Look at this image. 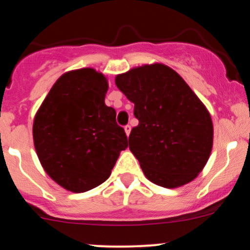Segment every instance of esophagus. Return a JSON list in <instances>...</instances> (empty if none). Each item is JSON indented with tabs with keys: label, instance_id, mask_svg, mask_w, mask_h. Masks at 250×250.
<instances>
[{
	"label": "esophagus",
	"instance_id": "obj_1",
	"mask_svg": "<svg viewBox=\"0 0 250 250\" xmlns=\"http://www.w3.org/2000/svg\"><path fill=\"white\" fill-rule=\"evenodd\" d=\"M130 130H131V127L129 125H125V134L128 135L129 136V134H130Z\"/></svg>",
	"mask_w": 250,
	"mask_h": 250
}]
</instances>
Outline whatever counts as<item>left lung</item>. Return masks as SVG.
<instances>
[{"mask_svg": "<svg viewBox=\"0 0 250 250\" xmlns=\"http://www.w3.org/2000/svg\"><path fill=\"white\" fill-rule=\"evenodd\" d=\"M115 83L134 103L139 125L129 135V149L146 177L165 188L193 181L213 148V122L205 104L162 63L133 68Z\"/></svg>", "mask_w": 250, "mask_h": 250, "instance_id": "left-lung-1", "label": "left lung"}]
</instances>
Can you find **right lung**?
Returning <instances> with one entry per match:
<instances>
[{"mask_svg":"<svg viewBox=\"0 0 250 250\" xmlns=\"http://www.w3.org/2000/svg\"><path fill=\"white\" fill-rule=\"evenodd\" d=\"M108 81L93 68L63 74L37 110L34 146L43 169L57 185L84 193L110 176L128 147L115 109L104 97Z\"/></svg>","mask_w":250,"mask_h":250,"instance_id":"1","label":"right lung"}]
</instances>
